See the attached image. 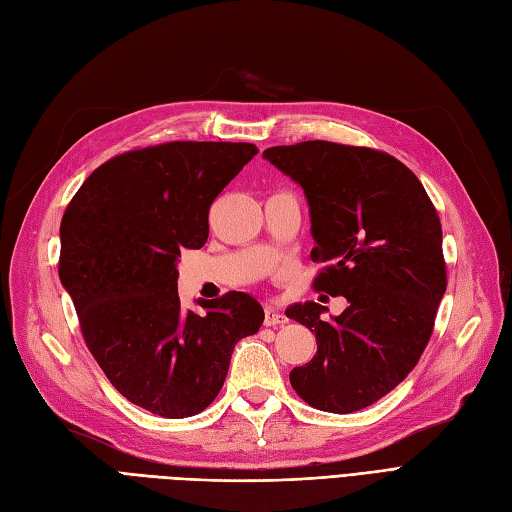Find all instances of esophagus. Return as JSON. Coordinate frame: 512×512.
Wrapping results in <instances>:
<instances>
[{
    "mask_svg": "<svg viewBox=\"0 0 512 512\" xmlns=\"http://www.w3.org/2000/svg\"><path fill=\"white\" fill-rule=\"evenodd\" d=\"M283 323H287V317L283 315V312L274 306H266V325L274 327V325H283Z\"/></svg>",
    "mask_w": 512,
    "mask_h": 512,
    "instance_id": "esophagus-1",
    "label": "esophagus"
}]
</instances>
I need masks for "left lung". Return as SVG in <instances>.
Segmentation results:
<instances>
[{
  "label": "left lung",
  "instance_id": "obj_1",
  "mask_svg": "<svg viewBox=\"0 0 512 512\" xmlns=\"http://www.w3.org/2000/svg\"><path fill=\"white\" fill-rule=\"evenodd\" d=\"M304 189L315 289L344 295L342 315L317 302L289 319L317 336V353L293 368L291 387L312 408L349 412L378 402L417 366L447 291L438 212L402 161L366 146L308 140L263 151Z\"/></svg>",
  "mask_w": 512,
  "mask_h": 512
}]
</instances>
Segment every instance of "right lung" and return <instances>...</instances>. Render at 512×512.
<instances>
[{"label":"right lung","instance_id":"1","mask_svg":"<svg viewBox=\"0 0 512 512\" xmlns=\"http://www.w3.org/2000/svg\"><path fill=\"white\" fill-rule=\"evenodd\" d=\"M249 142H166L102 163L61 219L59 278L112 387L153 415L185 419L217 398L238 340L263 308L229 291L183 310L176 261L208 240L210 204L257 155Z\"/></svg>","mask_w":512,"mask_h":512}]
</instances>
